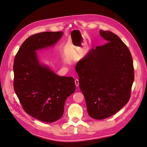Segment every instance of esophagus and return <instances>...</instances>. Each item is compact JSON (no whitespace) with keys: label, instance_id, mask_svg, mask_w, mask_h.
<instances>
[{"label":"esophagus","instance_id":"34e87169","mask_svg":"<svg viewBox=\"0 0 147 147\" xmlns=\"http://www.w3.org/2000/svg\"><path fill=\"white\" fill-rule=\"evenodd\" d=\"M75 86H79V81H78V79L75 80Z\"/></svg>","mask_w":147,"mask_h":147}]
</instances>
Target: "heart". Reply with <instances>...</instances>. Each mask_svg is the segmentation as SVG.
<instances>
[{"mask_svg": "<svg viewBox=\"0 0 147 147\" xmlns=\"http://www.w3.org/2000/svg\"><path fill=\"white\" fill-rule=\"evenodd\" d=\"M67 57H68L69 59H70V57L69 55L67 56ZM64 62H65V63H68V61H67V59L66 58H64Z\"/></svg>", "mask_w": 147, "mask_h": 147, "instance_id": "heart-1", "label": "heart"}]
</instances>
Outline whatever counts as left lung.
I'll use <instances>...</instances> for the list:
<instances>
[{
    "label": "left lung",
    "instance_id": "1",
    "mask_svg": "<svg viewBox=\"0 0 147 147\" xmlns=\"http://www.w3.org/2000/svg\"><path fill=\"white\" fill-rule=\"evenodd\" d=\"M99 32L108 42L92 48L75 66L88 113L96 119L111 117L127 103L134 80L132 57L125 43L110 31Z\"/></svg>",
    "mask_w": 147,
    "mask_h": 147
}]
</instances>
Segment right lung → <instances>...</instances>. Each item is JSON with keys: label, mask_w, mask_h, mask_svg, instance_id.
<instances>
[{"label": "right lung", "mask_w": 147, "mask_h": 147, "mask_svg": "<svg viewBox=\"0 0 147 147\" xmlns=\"http://www.w3.org/2000/svg\"><path fill=\"white\" fill-rule=\"evenodd\" d=\"M62 31L31 35L17 52L13 64V88L25 112L40 121L55 122L63 117L64 104L75 91L73 77H60L41 65L37 51L52 46Z\"/></svg>", "instance_id": "obj_1"}]
</instances>
